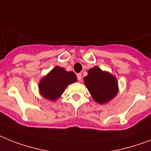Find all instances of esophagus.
Segmentation results:
<instances>
[{"label": "esophagus", "mask_w": 151, "mask_h": 151, "mask_svg": "<svg viewBox=\"0 0 151 151\" xmlns=\"http://www.w3.org/2000/svg\"><path fill=\"white\" fill-rule=\"evenodd\" d=\"M77 78H78V81H81V73H78V74H77Z\"/></svg>", "instance_id": "esophagus-1"}]
</instances>
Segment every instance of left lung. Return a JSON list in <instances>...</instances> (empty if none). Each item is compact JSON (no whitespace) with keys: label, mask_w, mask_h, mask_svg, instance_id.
<instances>
[{"label":"left lung","mask_w":151,"mask_h":151,"mask_svg":"<svg viewBox=\"0 0 151 151\" xmlns=\"http://www.w3.org/2000/svg\"><path fill=\"white\" fill-rule=\"evenodd\" d=\"M83 81L93 99L100 104L109 102L118 93L116 78L109 72L103 71L97 66L88 70Z\"/></svg>","instance_id":"obj_1"}]
</instances>
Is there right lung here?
Segmentation results:
<instances>
[{"label": "right lung", "mask_w": 151, "mask_h": 151, "mask_svg": "<svg viewBox=\"0 0 151 151\" xmlns=\"http://www.w3.org/2000/svg\"><path fill=\"white\" fill-rule=\"evenodd\" d=\"M77 81V76L73 72L67 71L63 68L57 66L40 80L39 91L44 98L55 101L61 96L66 87Z\"/></svg>", "instance_id": "obj_1"}]
</instances>
